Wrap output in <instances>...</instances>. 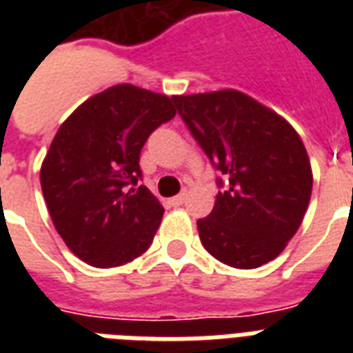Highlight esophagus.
<instances>
[{
	"instance_id": "obj_1",
	"label": "esophagus",
	"mask_w": 353,
	"mask_h": 353,
	"mask_svg": "<svg viewBox=\"0 0 353 353\" xmlns=\"http://www.w3.org/2000/svg\"><path fill=\"white\" fill-rule=\"evenodd\" d=\"M185 199H187V194H179V196H174L168 203H170L172 207H181V205L185 203Z\"/></svg>"
}]
</instances>
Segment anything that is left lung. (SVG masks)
<instances>
[{
  "instance_id": "1",
  "label": "left lung",
  "mask_w": 353,
  "mask_h": 353,
  "mask_svg": "<svg viewBox=\"0 0 353 353\" xmlns=\"http://www.w3.org/2000/svg\"><path fill=\"white\" fill-rule=\"evenodd\" d=\"M177 112L216 170L214 209L199 240L220 262L254 269L295 236L312 198L307 152L290 122L236 90L176 97Z\"/></svg>"
}]
</instances>
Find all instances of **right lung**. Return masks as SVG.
Instances as JSON below:
<instances>
[{"instance_id": "right-lung-1", "label": "right lung", "mask_w": 353, "mask_h": 353, "mask_svg": "<svg viewBox=\"0 0 353 353\" xmlns=\"http://www.w3.org/2000/svg\"><path fill=\"white\" fill-rule=\"evenodd\" d=\"M176 97L113 85L80 104L58 128L40 183L65 245L93 268H117L141 256L165 209L137 181L150 133L176 115Z\"/></svg>"}]
</instances>
